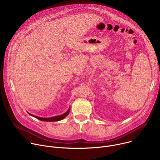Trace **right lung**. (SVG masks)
Instances as JSON below:
<instances>
[{
    "instance_id": "add662e5",
    "label": "right lung",
    "mask_w": 160,
    "mask_h": 160,
    "mask_svg": "<svg viewBox=\"0 0 160 160\" xmlns=\"http://www.w3.org/2000/svg\"><path fill=\"white\" fill-rule=\"evenodd\" d=\"M70 112V109H68V111H67L65 113L62 114V115H59V116H57V117H52V118H40V117H38L37 116H34V115H32V114H30V115L33 116V117L36 118L37 119H38L41 121H45V122H56V121H59L63 118H64L68 114H69Z\"/></svg>"
}]
</instances>
